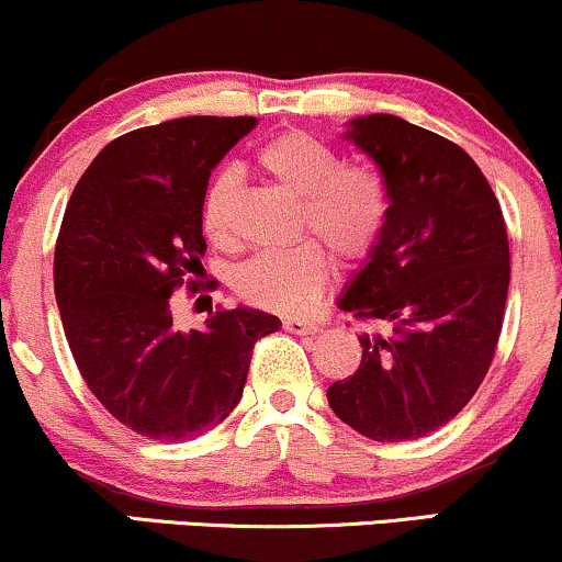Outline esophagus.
I'll use <instances>...</instances> for the list:
<instances>
[{"label": "esophagus", "instance_id": "1", "mask_svg": "<svg viewBox=\"0 0 562 562\" xmlns=\"http://www.w3.org/2000/svg\"><path fill=\"white\" fill-rule=\"evenodd\" d=\"M282 325H285V330L293 333V335H314V333H319V325H317V322H312V319L288 317L285 322H282Z\"/></svg>", "mask_w": 562, "mask_h": 562}]
</instances>
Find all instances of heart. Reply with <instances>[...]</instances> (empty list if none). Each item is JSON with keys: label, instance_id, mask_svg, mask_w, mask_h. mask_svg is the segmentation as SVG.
Listing matches in <instances>:
<instances>
[{"label": "heart", "instance_id": "b5f03b06", "mask_svg": "<svg viewBox=\"0 0 562 562\" xmlns=\"http://www.w3.org/2000/svg\"><path fill=\"white\" fill-rule=\"evenodd\" d=\"M259 166L290 192L301 195L303 224L312 227L340 259H359L383 232L389 216L383 182L370 169L338 166L333 147L306 132H285L259 150ZM237 173L218 171L205 187L200 224L214 243L229 237V203ZM330 259L317 240H303L288 250H263L235 274L245 301L272 312L295 314L317 301Z\"/></svg>", "mask_w": 562, "mask_h": 562}]
</instances>
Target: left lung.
Returning a JSON list of instances; mask_svg holds the SVG:
<instances>
[{"mask_svg": "<svg viewBox=\"0 0 562 562\" xmlns=\"http://www.w3.org/2000/svg\"><path fill=\"white\" fill-rule=\"evenodd\" d=\"M344 139L378 166L389 216L338 308L391 335H359L362 364L327 402L372 441H412L460 415L486 378L509 288L505 218L475 160L428 128L372 113Z\"/></svg>", "mask_w": 562, "mask_h": 562, "instance_id": "1", "label": "left lung"}]
</instances>
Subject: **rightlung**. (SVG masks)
Instances as JSON below:
<instances>
[{
	"mask_svg": "<svg viewBox=\"0 0 562 562\" xmlns=\"http://www.w3.org/2000/svg\"><path fill=\"white\" fill-rule=\"evenodd\" d=\"M256 124L190 115L128 132L68 200L55 245L63 330L89 391L139 436L184 441L227 420L254 344L282 327L243 303L200 330H179L171 314L173 290L203 269L211 171Z\"/></svg>",
	"mask_w": 562,
	"mask_h": 562,
	"instance_id": "add662e5",
	"label": "right lung"
}]
</instances>
